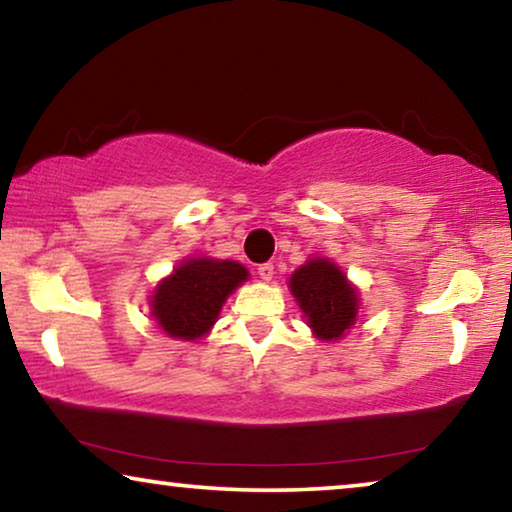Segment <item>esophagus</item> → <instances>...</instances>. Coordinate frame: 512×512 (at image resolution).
<instances>
[{
	"mask_svg": "<svg viewBox=\"0 0 512 512\" xmlns=\"http://www.w3.org/2000/svg\"><path fill=\"white\" fill-rule=\"evenodd\" d=\"M258 277H261L263 282H270V279L275 277V265H272V263L258 265Z\"/></svg>",
	"mask_w": 512,
	"mask_h": 512,
	"instance_id": "obj_1",
	"label": "esophagus"
}]
</instances>
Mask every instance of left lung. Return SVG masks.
Returning a JSON list of instances; mask_svg holds the SVG:
<instances>
[{
	"instance_id": "obj_1",
	"label": "left lung",
	"mask_w": 512,
	"mask_h": 512,
	"mask_svg": "<svg viewBox=\"0 0 512 512\" xmlns=\"http://www.w3.org/2000/svg\"><path fill=\"white\" fill-rule=\"evenodd\" d=\"M289 289L319 340H340L359 312V291L328 258H310L291 275Z\"/></svg>"
}]
</instances>
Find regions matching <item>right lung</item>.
Masks as SVG:
<instances>
[{"instance_id":"obj_1","label":"right lung","mask_w":512,"mask_h":512,"mask_svg":"<svg viewBox=\"0 0 512 512\" xmlns=\"http://www.w3.org/2000/svg\"><path fill=\"white\" fill-rule=\"evenodd\" d=\"M247 277V268L237 261L186 258L153 291V319L170 338L198 340L209 333L226 298Z\"/></svg>"}]
</instances>
